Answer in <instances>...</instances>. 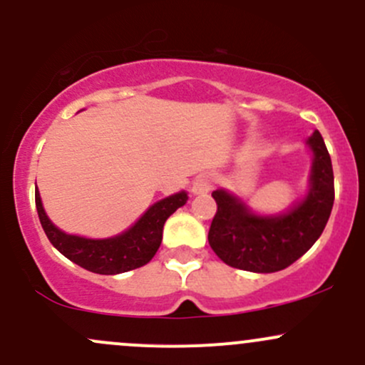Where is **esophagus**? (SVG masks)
Here are the masks:
<instances>
[{"label": "esophagus", "instance_id": "esophagus-1", "mask_svg": "<svg viewBox=\"0 0 365 365\" xmlns=\"http://www.w3.org/2000/svg\"><path fill=\"white\" fill-rule=\"evenodd\" d=\"M213 187V176L210 173H201L199 176H195L192 182V194H208Z\"/></svg>", "mask_w": 365, "mask_h": 365}]
</instances>
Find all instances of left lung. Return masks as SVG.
Here are the masks:
<instances>
[{
    "instance_id": "1",
    "label": "left lung",
    "mask_w": 365,
    "mask_h": 365,
    "mask_svg": "<svg viewBox=\"0 0 365 365\" xmlns=\"http://www.w3.org/2000/svg\"><path fill=\"white\" fill-rule=\"evenodd\" d=\"M312 170L304 197L279 213H257L237 194L217 189L208 241L218 259L236 269L276 273L304 255L320 237L334 205L331 155L318 131L306 140Z\"/></svg>"
}]
</instances>
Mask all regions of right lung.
Here are the masks:
<instances>
[{
  "instance_id": "right-lung-1",
  "label": "right lung",
  "mask_w": 365,
  "mask_h": 365,
  "mask_svg": "<svg viewBox=\"0 0 365 365\" xmlns=\"http://www.w3.org/2000/svg\"><path fill=\"white\" fill-rule=\"evenodd\" d=\"M38 217L48 241L71 262L98 274H120L136 269L152 260L163 241L168 218L189 199L185 190L153 202L129 229L110 237H86L61 231L48 218L40 190H34Z\"/></svg>"
}]
</instances>
